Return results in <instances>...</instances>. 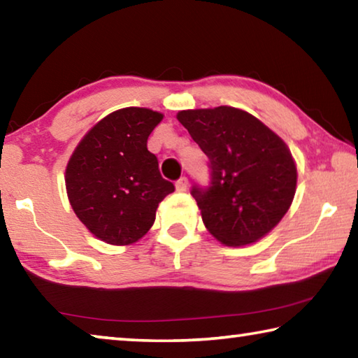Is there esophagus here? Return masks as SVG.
I'll return each instance as SVG.
<instances>
[{"instance_id": "esophagus-1", "label": "esophagus", "mask_w": 358, "mask_h": 358, "mask_svg": "<svg viewBox=\"0 0 358 358\" xmlns=\"http://www.w3.org/2000/svg\"><path fill=\"white\" fill-rule=\"evenodd\" d=\"M175 186H177V191H180V192L186 191V187H187V178H186V177H181L180 180H177V183H175Z\"/></svg>"}]
</instances>
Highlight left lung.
<instances>
[{"label":"left lung","mask_w":358,"mask_h":358,"mask_svg":"<svg viewBox=\"0 0 358 358\" xmlns=\"http://www.w3.org/2000/svg\"><path fill=\"white\" fill-rule=\"evenodd\" d=\"M177 118L208 157L210 183L191 187L205 227L229 246L262 238L287 213L295 194L287 145L234 107L181 110Z\"/></svg>","instance_id":"obj_1"}]
</instances>
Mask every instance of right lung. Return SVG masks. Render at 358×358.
Wrapping results in <instances>:
<instances>
[{
	"mask_svg": "<svg viewBox=\"0 0 358 358\" xmlns=\"http://www.w3.org/2000/svg\"><path fill=\"white\" fill-rule=\"evenodd\" d=\"M161 120L162 113L150 108H121L102 118L71 156L66 167L71 207L106 243L142 238L153 226L157 205L175 191L147 148Z\"/></svg>",
	"mask_w": 358,
	"mask_h": 358,
	"instance_id": "1",
	"label": "right lung"
}]
</instances>
